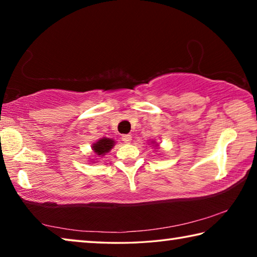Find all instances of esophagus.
Here are the masks:
<instances>
[{
  "label": "esophagus",
  "instance_id": "34e87169",
  "mask_svg": "<svg viewBox=\"0 0 257 257\" xmlns=\"http://www.w3.org/2000/svg\"><path fill=\"white\" fill-rule=\"evenodd\" d=\"M121 139H122V142L123 143H130L132 142V139H133V137L130 136V135H128V134H125V135H122V137H121Z\"/></svg>",
  "mask_w": 257,
  "mask_h": 257
}]
</instances>
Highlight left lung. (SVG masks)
Here are the masks:
<instances>
[{
	"label": "left lung",
	"instance_id": "left-lung-1",
	"mask_svg": "<svg viewBox=\"0 0 257 257\" xmlns=\"http://www.w3.org/2000/svg\"><path fill=\"white\" fill-rule=\"evenodd\" d=\"M155 146H158V144H156V145H155Z\"/></svg>",
	"mask_w": 257,
	"mask_h": 257
}]
</instances>
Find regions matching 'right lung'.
<instances>
[{
	"instance_id": "obj_1",
	"label": "right lung",
	"mask_w": 257,
	"mask_h": 257,
	"mask_svg": "<svg viewBox=\"0 0 257 257\" xmlns=\"http://www.w3.org/2000/svg\"><path fill=\"white\" fill-rule=\"evenodd\" d=\"M114 146V141L112 138H101L96 143L93 144V151L95 154L98 156H104L111 151L112 147Z\"/></svg>"
}]
</instances>
